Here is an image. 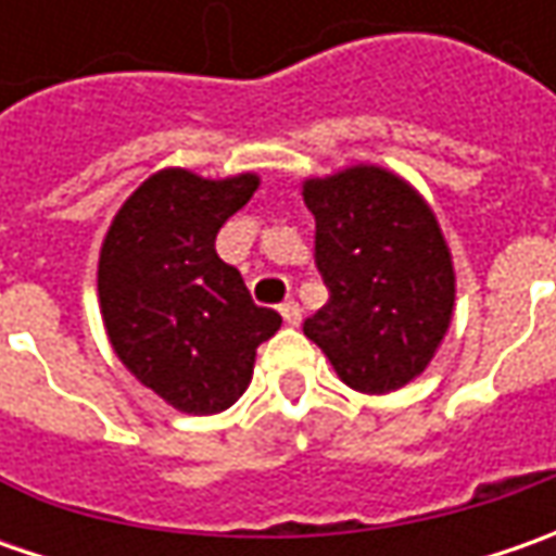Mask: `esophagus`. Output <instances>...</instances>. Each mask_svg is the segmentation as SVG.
<instances>
[{"instance_id":"34e87169","label":"esophagus","mask_w":556,"mask_h":556,"mask_svg":"<svg viewBox=\"0 0 556 556\" xmlns=\"http://www.w3.org/2000/svg\"><path fill=\"white\" fill-rule=\"evenodd\" d=\"M281 318H285L288 325H300L303 312H300V306H296L293 300H288V303H281Z\"/></svg>"}]
</instances>
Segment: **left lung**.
<instances>
[{
    "label": "left lung",
    "mask_w": 556,
    "mask_h": 556,
    "mask_svg": "<svg viewBox=\"0 0 556 556\" xmlns=\"http://www.w3.org/2000/svg\"><path fill=\"white\" fill-rule=\"evenodd\" d=\"M328 303L303 333L358 393L415 380L452 321L455 271L437 216L412 185L353 166L303 185Z\"/></svg>",
    "instance_id": "obj_1"
}]
</instances>
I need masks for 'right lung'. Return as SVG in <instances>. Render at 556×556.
Instances as JSON below:
<instances>
[{
	"mask_svg": "<svg viewBox=\"0 0 556 556\" xmlns=\"http://www.w3.org/2000/svg\"><path fill=\"white\" fill-rule=\"evenodd\" d=\"M253 173L210 182L163 169L119 206L98 260V300L114 353L148 390L188 415L238 402L256 346L281 315L256 306L216 235L256 191Z\"/></svg>",
	"mask_w": 556,
	"mask_h": 556,
	"instance_id": "obj_1",
	"label": "right lung"
}]
</instances>
